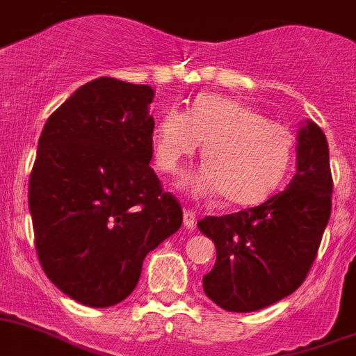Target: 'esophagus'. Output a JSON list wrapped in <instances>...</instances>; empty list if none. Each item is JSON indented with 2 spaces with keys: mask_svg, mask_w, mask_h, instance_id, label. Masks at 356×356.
<instances>
[{
  "mask_svg": "<svg viewBox=\"0 0 356 356\" xmlns=\"http://www.w3.org/2000/svg\"><path fill=\"white\" fill-rule=\"evenodd\" d=\"M184 227L187 230L196 227V214L193 211H184Z\"/></svg>",
  "mask_w": 356,
  "mask_h": 356,
  "instance_id": "esophagus-1",
  "label": "esophagus"
}]
</instances>
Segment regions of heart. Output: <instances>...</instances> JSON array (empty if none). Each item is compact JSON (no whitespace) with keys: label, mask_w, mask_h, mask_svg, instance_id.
I'll list each match as a JSON object with an SVG mask.
<instances>
[{"label":"heart","mask_w":356,"mask_h":356,"mask_svg":"<svg viewBox=\"0 0 356 356\" xmlns=\"http://www.w3.org/2000/svg\"><path fill=\"white\" fill-rule=\"evenodd\" d=\"M205 165L185 180L194 198L221 196L250 207L279 189L290 171L296 142L286 127L270 122L250 106L223 95H198L189 113L169 109L154 126V163L180 175L198 153Z\"/></svg>","instance_id":"1"}]
</instances>
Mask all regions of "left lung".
Here are the masks:
<instances>
[{
  "mask_svg": "<svg viewBox=\"0 0 356 356\" xmlns=\"http://www.w3.org/2000/svg\"><path fill=\"white\" fill-rule=\"evenodd\" d=\"M297 172L286 191L236 214L207 216L198 229L216 245L203 275L212 302L248 314L284 299L305 282L331 214L330 147L312 120L297 133Z\"/></svg>",
  "mask_w": 356,
  "mask_h": 356,
  "instance_id": "8db88e82",
  "label": "left lung"
}]
</instances>
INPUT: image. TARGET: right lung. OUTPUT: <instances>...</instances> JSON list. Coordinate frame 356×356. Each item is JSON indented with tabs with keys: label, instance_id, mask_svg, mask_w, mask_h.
<instances>
[{
	"label": "right lung",
	"instance_id": "right-lung-1",
	"mask_svg": "<svg viewBox=\"0 0 356 356\" xmlns=\"http://www.w3.org/2000/svg\"><path fill=\"white\" fill-rule=\"evenodd\" d=\"M154 90L99 77L50 115L29 184L35 250L54 284L90 308L122 302L149 252L181 227L154 171Z\"/></svg>",
	"mask_w": 356,
	"mask_h": 356
}]
</instances>
